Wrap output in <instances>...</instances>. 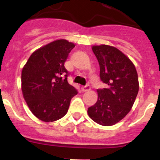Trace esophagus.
<instances>
[{"instance_id":"obj_1","label":"esophagus","mask_w":160,"mask_h":160,"mask_svg":"<svg viewBox=\"0 0 160 160\" xmlns=\"http://www.w3.org/2000/svg\"><path fill=\"white\" fill-rule=\"evenodd\" d=\"M91 87L89 85H86V86H82L81 87V91L82 92H88V91L90 90Z\"/></svg>"}]
</instances>
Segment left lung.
<instances>
[{"label":"left lung","instance_id":"obj_1","mask_svg":"<svg viewBox=\"0 0 160 160\" xmlns=\"http://www.w3.org/2000/svg\"><path fill=\"white\" fill-rule=\"evenodd\" d=\"M100 64V77L107 88L97 89L98 100L88 109L93 121L103 126L119 122L131 111L139 92L136 67L130 59L112 46L94 45Z\"/></svg>","mask_w":160,"mask_h":160}]
</instances>
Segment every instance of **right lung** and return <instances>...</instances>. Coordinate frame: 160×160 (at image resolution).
Returning a JSON list of instances; mask_svg holds the SVG:
<instances>
[{"label":"right lung","mask_w":160,"mask_h":160,"mask_svg":"<svg viewBox=\"0 0 160 160\" xmlns=\"http://www.w3.org/2000/svg\"><path fill=\"white\" fill-rule=\"evenodd\" d=\"M75 44L64 39L36 50L21 72V90L32 113L44 122L66 115L77 90L68 83L64 62Z\"/></svg>","instance_id":"add662e5"}]
</instances>
